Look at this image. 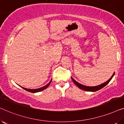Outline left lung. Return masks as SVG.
<instances>
[{"mask_svg": "<svg viewBox=\"0 0 124 124\" xmlns=\"http://www.w3.org/2000/svg\"><path fill=\"white\" fill-rule=\"evenodd\" d=\"M115 75V73L113 74V75L112 76V77L108 79V80L107 81V82L103 83V84H101V85H98V86H85V85H81L78 83L77 81L74 80V79L72 77H71V78H72V81H73V82L75 84V85L77 86H78V87H79V89H82V90H84L85 91H93V92H94V91H98L99 90L102 89L103 87H104V86H106L107 85L108 83L110 82V81L111 80L113 76Z\"/></svg>", "mask_w": 124, "mask_h": 124, "instance_id": "obj_1", "label": "left lung"}]
</instances>
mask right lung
Wrapping results in <instances>:
<instances>
[{
	"label": "right lung",
	"instance_id": "obj_1",
	"mask_svg": "<svg viewBox=\"0 0 124 124\" xmlns=\"http://www.w3.org/2000/svg\"><path fill=\"white\" fill-rule=\"evenodd\" d=\"M51 81H52V79L50 81V82L48 83V84H47L46 85H45V86H43V87H42L40 88H38V89H26V88H25V87H21L22 88H23V89L25 90L29 91V92H30V93H38V92H40V91H42L46 89L47 87H48V86L50 85V84H51Z\"/></svg>",
	"mask_w": 124,
	"mask_h": 124
}]
</instances>
